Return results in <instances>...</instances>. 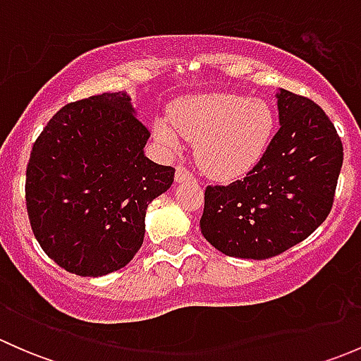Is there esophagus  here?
<instances>
[{
    "label": "esophagus",
    "instance_id": "obj_1",
    "mask_svg": "<svg viewBox=\"0 0 361 361\" xmlns=\"http://www.w3.org/2000/svg\"><path fill=\"white\" fill-rule=\"evenodd\" d=\"M174 180H176V183H185V181H195L194 174L190 173V171L187 169L185 166H176V174H174Z\"/></svg>",
    "mask_w": 361,
    "mask_h": 361
}]
</instances>
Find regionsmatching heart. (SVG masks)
I'll return each mask as SVG.
<instances>
[{"mask_svg":"<svg viewBox=\"0 0 361 361\" xmlns=\"http://www.w3.org/2000/svg\"><path fill=\"white\" fill-rule=\"evenodd\" d=\"M274 133V113L264 99L207 92L178 101L169 118H155L154 136L169 150L197 141L195 157L209 176H245L262 159Z\"/></svg>","mask_w":361,"mask_h":361,"instance_id":"obj_1","label":"heart"}]
</instances>
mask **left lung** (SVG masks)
<instances>
[{
  "instance_id": "obj_1",
  "label": "left lung",
  "mask_w": 361,
  "mask_h": 361,
  "mask_svg": "<svg viewBox=\"0 0 361 361\" xmlns=\"http://www.w3.org/2000/svg\"><path fill=\"white\" fill-rule=\"evenodd\" d=\"M279 130L257 166L227 187L204 192L201 232L235 258L265 260L304 241L329 216L344 159L325 111L279 89Z\"/></svg>"
}]
</instances>
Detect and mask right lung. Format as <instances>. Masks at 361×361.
Segmentation results:
<instances>
[{
    "instance_id": "add662e5",
    "label": "right lung",
    "mask_w": 361,
    "mask_h": 361,
    "mask_svg": "<svg viewBox=\"0 0 361 361\" xmlns=\"http://www.w3.org/2000/svg\"><path fill=\"white\" fill-rule=\"evenodd\" d=\"M127 92L69 103L32 145L25 206L43 251L76 276L126 267L145 238L148 204L174 181L145 155L150 133Z\"/></svg>"
}]
</instances>
